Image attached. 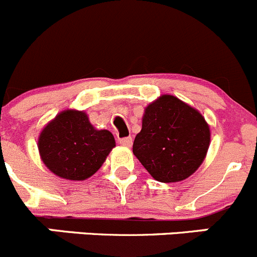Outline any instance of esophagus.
<instances>
[{"mask_svg":"<svg viewBox=\"0 0 257 257\" xmlns=\"http://www.w3.org/2000/svg\"><path fill=\"white\" fill-rule=\"evenodd\" d=\"M120 144L125 147H131L132 146V139L131 137H125V139H120L118 140Z\"/></svg>","mask_w":257,"mask_h":257,"instance_id":"1","label":"esophagus"}]
</instances>
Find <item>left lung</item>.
Returning a JSON list of instances; mask_svg holds the SVG:
<instances>
[{"label":"left lung","instance_id":"8db88e82","mask_svg":"<svg viewBox=\"0 0 257 257\" xmlns=\"http://www.w3.org/2000/svg\"><path fill=\"white\" fill-rule=\"evenodd\" d=\"M210 141L209 123L196 108L161 95L145 107L132 151L155 180L169 184L187 179L201 166Z\"/></svg>","mask_w":257,"mask_h":257}]
</instances>
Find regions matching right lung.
<instances>
[{"mask_svg": "<svg viewBox=\"0 0 257 257\" xmlns=\"http://www.w3.org/2000/svg\"><path fill=\"white\" fill-rule=\"evenodd\" d=\"M116 146L108 130L93 127L85 111L65 110L40 132L37 147L45 166L56 176L83 181L98 171Z\"/></svg>", "mask_w": 257, "mask_h": 257, "instance_id": "obj_1", "label": "right lung"}]
</instances>
